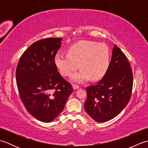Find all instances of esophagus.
Listing matches in <instances>:
<instances>
[{
  "label": "esophagus",
  "instance_id": "34e87169",
  "mask_svg": "<svg viewBox=\"0 0 148 148\" xmlns=\"http://www.w3.org/2000/svg\"><path fill=\"white\" fill-rule=\"evenodd\" d=\"M79 88V85H77V84H73V88L74 90H76L78 89Z\"/></svg>",
  "mask_w": 148,
  "mask_h": 148
}]
</instances>
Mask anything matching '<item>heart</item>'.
Instances as JSON below:
<instances>
[{
    "mask_svg": "<svg viewBox=\"0 0 148 148\" xmlns=\"http://www.w3.org/2000/svg\"><path fill=\"white\" fill-rule=\"evenodd\" d=\"M110 63V51L104 44L90 40H82L68 49V54L56 53L55 64L65 76H71L80 67L79 71L72 76V81L82 83L91 77L93 80L102 77Z\"/></svg>",
    "mask_w": 148,
    "mask_h": 148,
    "instance_id": "obj_1",
    "label": "heart"
}]
</instances>
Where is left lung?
<instances>
[{
    "label": "left lung",
    "instance_id": "left-lung-1",
    "mask_svg": "<svg viewBox=\"0 0 148 148\" xmlns=\"http://www.w3.org/2000/svg\"><path fill=\"white\" fill-rule=\"evenodd\" d=\"M132 88V69L126 55L115 45L104 76L86 88L84 109L97 122L109 121L118 116L129 102Z\"/></svg>",
    "mask_w": 148,
    "mask_h": 148
}]
</instances>
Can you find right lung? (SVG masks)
Listing matches in <instances>:
<instances>
[{"label":"right lung","mask_w":148,"mask_h":148,"mask_svg":"<svg viewBox=\"0 0 148 148\" xmlns=\"http://www.w3.org/2000/svg\"><path fill=\"white\" fill-rule=\"evenodd\" d=\"M62 40L46 38L33 43L21 56L16 70L21 102L31 115L42 122H51L60 114L73 91L55 64Z\"/></svg>","instance_id":"1"}]
</instances>
